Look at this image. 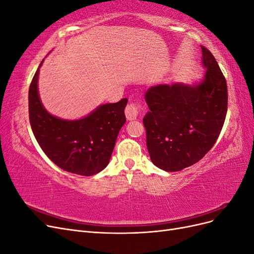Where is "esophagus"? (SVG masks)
Returning a JSON list of instances; mask_svg holds the SVG:
<instances>
[{
	"mask_svg": "<svg viewBox=\"0 0 254 254\" xmlns=\"http://www.w3.org/2000/svg\"><path fill=\"white\" fill-rule=\"evenodd\" d=\"M141 106L137 105L135 103H130L127 105L126 109H125V114L128 121H133L137 118V114L140 112Z\"/></svg>",
	"mask_w": 254,
	"mask_h": 254,
	"instance_id": "1",
	"label": "esophagus"
}]
</instances>
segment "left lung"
<instances>
[{
	"label": "left lung",
	"mask_w": 254,
	"mask_h": 254,
	"mask_svg": "<svg viewBox=\"0 0 254 254\" xmlns=\"http://www.w3.org/2000/svg\"><path fill=\"white\" fill-rule=\"evenodd\" d=\"M203 77L193 83L157 84L145 93L149 111L143 119L151 162L165 172L197 163L216 142L224 126L228 89L216 59L201 47Z\"/></svg>",
	"instance_id": "8db88e82"
}]
</instances>
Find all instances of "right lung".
<instances>
[{
  "label": "right lung",
  "instance_id": "obj_1",
  "mask_svg": "<svg viewBox=\"0 0 254 254\" xmlns=\"http://www.w3.org/2000/svg\"><path fill=\"white\" fill-rule=\"evenodd\" d=\"M43 60L28 91L29 122L34 135L50 160L64 171L92 176L108 165L121 128L125 124L128 99L98 106L78 120L51 114L41 102L38 78Z\"/></svg>",
  "mask_w": 254,
  "mask_h": 254
}]
</instances>
